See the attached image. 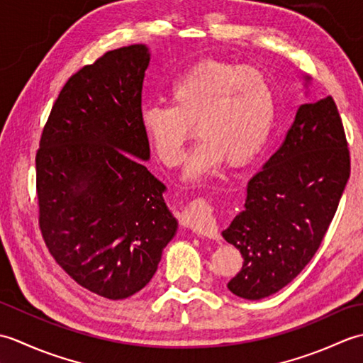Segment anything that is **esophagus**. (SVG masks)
<instances>
[{
	"instance_id": "1",
	"label": "esophagus",
	"mask_w": 363,
	"mask_h": 363,
	"mask_svg": "<svg viewBox=\"0 0 363 363\" xmlns=\"http://www.w3.org/2000/svg\"><path fill=\"white\" fill-rule=\"evenodd\" d=\"M184 220H186L187 226L199 234L201 237L212 238V240H220V235L215 228V217L211 209V206L203 199L191 203L186 212H184Z\"/></svg>"
}]
</instances>
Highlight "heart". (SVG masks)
<instances>
[{"label": "heart", "instance_id": "b5f03b06", "mask_svg": "<svg viewBox=\"0 0 363 363\" xmlns=\"http://www.w3.org/2000/svg\"><path fill=\"white\" fill-rule=\"evenodd\" d=\"M169 104L150 103L140 111L145 137L165 165H177L194 133L186 174H209L225 159L240 167L256 159L276 121V96L267 76L243 65L203 60L172 82Z\"/></svg>", "mask_w": 363, "mask_h": 363}]
</instances>
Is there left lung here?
Instances as JSON below:
<instances>
[{"label": "left lung", "mask_w": 363, "mask_h": 363, "mask_svg": "<svg viewBox=\"0 0 363 363\" xmlns=\"http://www.w3.org/2000/svg\"><path fill=\"white\" fill-rule=\"evenodd\" d=\"M304 82L309 87V76ZM350 169L333 96L301 104L281 148L250 179L245 209L221 233L243 257L228 282L235 296L267 298L303 272L334 218Z\"/></svg>", "instance_id": "1"}]
</instances>
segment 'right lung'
Segmentation results:
<instances>
[{"label":"right lung","mask_w":363,"mask_h":363,"mask_svg":"<svg viewBox=\"0 0 363 363\" xmlns=\"http://www.w3.org/2000/svg\"><path fill=\"white\" fill-rule=\"evenodd\" d=\"M146 45L106 52L67 81L35 156L38 225L52 257L107 299L140 291L176 235L140 126Z\"/></svg>","instance_id":"right-lung-1"}]
</instances>
